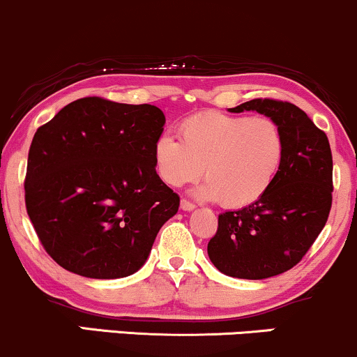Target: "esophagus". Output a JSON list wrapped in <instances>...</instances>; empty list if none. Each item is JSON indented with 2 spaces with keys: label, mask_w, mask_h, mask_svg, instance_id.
<instances>
[{
  "label": "esophagus",
  "mask_w": 357,
  "mask_h": 357,
  "mask_svg": "<svg viewBox=\"0 0 357 357\" xmlns=\"http://www.w3.org/2000/svg\"><path fill=\"white\" fill-rule=\"evenodd\" d=\"M180 208H182V211H194L195 208V205L190 202V200H187V199H182V202H180Z\"/></svg>",
  "instance_id": "34e87169"
}]
</instances>
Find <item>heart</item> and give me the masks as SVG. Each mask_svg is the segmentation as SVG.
I'll list each match as a JSON object with an SVG mask.
<instances>
[{
    "instance_id": "b5f03b06",
    "label": "heart",
    "mask_w": 357,
    "mask_h": 357,
    "mask_svg": "<svg viewBox=\"0 0 357 357\" xmlns=\"http://www.w3.org/2000/svg\"><path fill=\"white\" fill-rule=\"evenodd\" d=\"M178 140L160 135L153 144L155 172L167 185L182 187L202 174L204 199L242 208L267 194L286 153L279 125L266 116L230 115L215 110L187 116Z\"/></svg>"
}]
</instances>
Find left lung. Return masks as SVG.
<instances>
[{
	"label": "left lung",
	"instance_id": "1",
	"mask_svg": "<svg viewBox=\"0 0 357 357\" xmlns=\"http://www.w3.org/2000/svg\"><path fill=\"white\" fill-rule=\"evenodd\" d=\"M244 110L264 113L279 125L286 153L261 200L220 213L207 252L224 274L257 280L297 266L324 229L333 205V153L328 135L294 103L254 98L232 108Z\"/></svg>",
	"mask_w": 357,
	"mask_h": 357
}]
</instances>
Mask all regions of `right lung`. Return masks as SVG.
I'll use <instances>...</instances> for the list:
<instances>
[{
    "instance_id": "obj_1",
    "label": "right lung",
    "mask_w": 357,
    "mask_h": 357,
    "mask_svg": "<svg viewBox=\"0 0 357 357\" xmlns=\"http://www.w3.org/2000/svg\"><path fill=\"white\" fill-rule=\"evenodd\" d=\"M163 123L153 105L86 96L36 130L24 204L46 254L63 269L119 279L144 266L180 205L153 165Z\"/></svg>"
}]
</instances>
